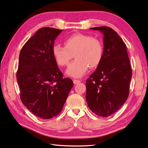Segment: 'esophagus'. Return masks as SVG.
Masks as SVG:
<instances>
[{
  "instance_id": "1",
  "label": "esophagus",
  "mask_w": 148,
  "mask_h": 148,
  "mask_svg": "<svg viewBox=\"0 0 148 148\" xmlns=\"http://www.w3.org/2000/svg\"><path fill=\"white\" fill-rule=\"evenodd\" d=\"M80 82H81V81H79V80H73V83H74V84H78V83H79Z\"/></svg>"
}]
</instances>
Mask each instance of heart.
Wrapping results in <instances>:
<instances>
[{
  "label": "heart",
  "instance_id": "obj_1",
  "mask_svg": "<svg viewBox=\"0 0 148 148\" xmlns=\"http://www.w3.org/2000/svg\"><path fill=\"white\" fill-rule=\"evenodd\" d=\"M64 46L54 45L52 52L56 62L61 67L67 66V75L71 77H81L88 69L97 67L102 60L103 47L98 38L83 33H77L67 37L64 40Z\"/></svg>",
  "mask_w": 148,
  "mask_h": 148
}]
</instances>
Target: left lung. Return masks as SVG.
<instances>
[{"label": "left lung", "instance_id": "obj_1", "mask_svg": "<svg viewBox=\"0 0 148 148\" xmlns=\"http://www.w3.org/2000/svg\"><path fill=\"white\" fill-rule=\"evenodd\" d=\"M103 34V54L100 64L86 81V100L96 115L108 117L127 101L132 69L127 47L117 32L108 27L90 28Z\"/></svg>", "mask_w": 148, "mask_h": 148}]
</instances>
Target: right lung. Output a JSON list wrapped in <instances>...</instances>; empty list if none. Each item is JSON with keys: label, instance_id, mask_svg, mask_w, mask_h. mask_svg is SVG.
<instances>
[{"label": "right lung", "instance_id": "right-lung-1", "mask_svg": "<svg viewBox=\"0 0 148 148\" xmlns=\"http://www.w3.org/2000/svg\"><path fill=\"white\" fill-rule=\"evenodd\" d=\"M62 30L43 27L24 45L19 53L16 77L23 105L37 117L48 119L61 112L73 86L63 78L53 57L54 40Z\"/></svg>", "mask_w": 148, "mask_h": 148}]
</instances>
